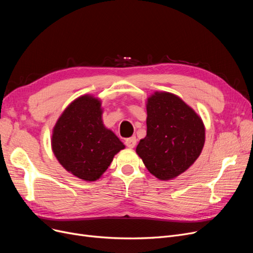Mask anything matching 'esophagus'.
<instances>
[{
	"mask_svg": "<svg viewBox=\"0 0 253 253\" xmlns=\"http://www.w3.org/2000/svg\"><path fill=\"white\" fill-rule=\"evenodd\" d=\"M125 143H126V145L128 148H130V149H133L135 145H136V137L135 136H132V137H130V138H127L126 139V141H125Z\"/></svg>",
	"mask_w": 253,
	"mask_h": 253,
	"instance_id": "esophagus-1",
	"label": "esophagus"
}]
</instances>
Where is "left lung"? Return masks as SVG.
<instances>
[{"instance_id":"8db88e82","label":"left lung","mask_w":253,"mask_h":253,"mask_svg":"<svg viewBox=\"0 0 253 253\" xmlns=\"http://www.w3.org/2000/svg\"><path fill=\"white\" fill-rule=\"evenodd\" d=\"M147 136L136 154L160 180L173 179L187 171L205 143L201 117L173 93L156 91L147 99Z\"/></svg>"}]
</instances>
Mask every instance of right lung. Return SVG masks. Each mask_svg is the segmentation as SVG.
<instances>
[{"label": "right lung", "mask_w": 253, "mask_h": 253, "mask_svg": "<svg viewBox=\"0 0 253 253\" xmlns=\"http://www.w3.org/2000/svg\"><path fill=\"white\" fill-rule=\"evenodd\" d=\"M101 100L85 94L72 101L52 130L51 148L60 165L73 175L95 181L124 143L102 121Z\"/></svg>", "instance_id": "obj_1"}]
</instances>
